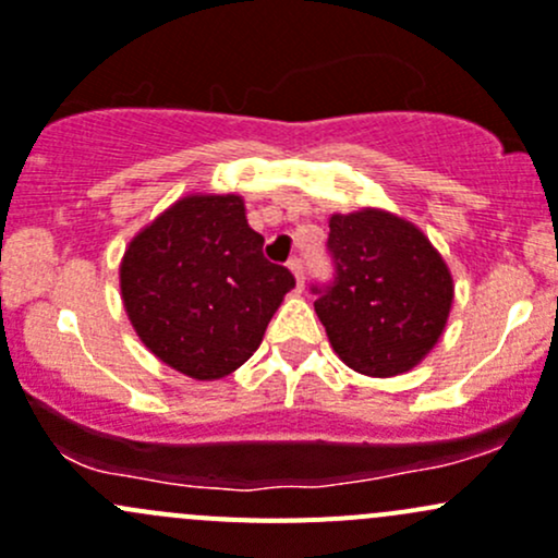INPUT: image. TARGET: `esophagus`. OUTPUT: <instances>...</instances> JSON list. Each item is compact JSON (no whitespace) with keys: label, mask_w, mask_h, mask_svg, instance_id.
Wrapping results in <instances>:
<instances>
[{"label":"esophagus","mask_w":558,"mask_h":558,"mask_svg":"<svg viewBox=\"0 0 558 558\" xmlns=\"http://www.w3.org/2000/svg\"><path fill=\"white\" fill-rule=\"evenodd\" d=\"M289 269L294 272V278H296V289H302V283H305V264H302V258L300 256L291 258Z\"/></svg>","instance_id":"esophagus-1"}]
</instances>
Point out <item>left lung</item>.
<instances>
[{
    "label": "left lung",
    "mask_w": 558,
    "mask_h": 558,
    "mask_svg": "<svg viewBox=\"0 0 558 558\" xmlns=\"http://www.w3.org/2000/svg\"><path fill=\"white\" fill-rule=\"evenodd\" d=\"M326 251L331 278L311 291L337 356L373 378L415 367L446 329L453 302L440 253L413 223L384 210L331 216Z\"/></svg>",
    "instance_id": "left-lung-1"
}]
</instances>
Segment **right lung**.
<instances>
[{"mask_svg":"<svg viewBox=\"0 0 558 558\" xmlns=\"http://www.w3.org/2000/svg\"><path fill=\"white\" fill-rule=\"evenodd\" d=\"M240 196H185L129 245L121 294L140 340L178 373L216 380L253 356L294 275L264 258Z\"/></svg>","mask_w":558,"mask_h":558,"instance_id":"right-lung-1","label":"right lung"}]
</instances>
